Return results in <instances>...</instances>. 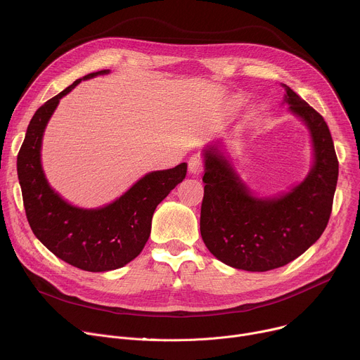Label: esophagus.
Listing matches in <instances>:
<instances>
[{
  "mask_svg": "<svg viewBox=\"0 0 360 360\" xmlns=\"http://www.w3.org/2000/svg\"><path fill=\"white\" fill-rule=\"evenodd\" d=\"M188 169H189L191 175H193V176L199 175L203 171V158H202V155H199V153H195V155H192L188 161Z\"/></svg>",
  "mask_w": 360,
  "mask_h": 360,
  "instance_id": "1",
  "label": "esophagus"
}]
</instances>
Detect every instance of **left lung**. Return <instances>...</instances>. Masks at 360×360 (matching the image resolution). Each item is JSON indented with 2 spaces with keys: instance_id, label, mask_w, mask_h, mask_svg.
Wrapping results in <instances>:
<instances>
[{
  "instance_id": "left-lung-1",
  "label": "left lung",
  "mask_w": 360,
  "mask_h": 360,
  "mask_svg": "<svg viewBox=\"0 0 360 360\" xmlns=\"http://www.w3.org/2000/svg\"><path fill=\"white\" fill-rule=\"evenodd\" d=\"M285 104L307 127L314 167L290 192L278 198L252 195L218 143L203 150L205 182L200 235L221 262L266 272L296 259L323 233L332 212L339 162L323 117L283 84Z\"/></svg>"
}]
</instances>
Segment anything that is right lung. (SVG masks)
<instances>
[{"label": "right lung", "instance_id": "obj_1", "mask_svg": "<svg viewBox=\"0 0 360 360\" xmlns=\"http://www.w3.org/2000/svg\"><path fill=\"white\" fill-rule=\"evenodd\" d=\"M108 72L88 74L39 107L17 158L24 208L34 235L60 259L88 272L114 271L136 258L149 238L155 208L185 179L188 167L182 162L172 169L149 172L117 200L96 210L77 208L49 186L41 165V143L51 115L82 79Z\"/></svg>", "mask_w": 360, "mask_h": 360}]
</instances>
